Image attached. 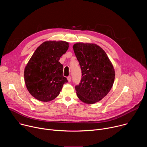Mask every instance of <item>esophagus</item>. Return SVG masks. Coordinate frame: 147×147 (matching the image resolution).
I'll return each instance as SVG.
<instances>
[{"mask_svg":"<svg viewBox=\"0 0 147 147\" xmlns=\"http://www.w3.org/2000/svg\"><path fill=\"white\" fill-rule=\"evenodd\" d=\"M67 80H68L69 82H70V81H71V77H70V76H68V77H67Z\"/></svg>","mask_w":147,"mask_h":147,"instance_id":"obj_1","label":"esophagus"}]
</instances>
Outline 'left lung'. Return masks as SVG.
Masks as SVG:
<instances>
[{"mask_svg": "<svg viewBox=\"0 0 147 147\" xmlns=\"http://www.w3.org/2000/svg\"><path fill=\"white\" fill-rule=\"evenodd\" d=\"M82 73L79 85L75 87L83 102H99L111 90L115 77L113 66L107 53L94 44L76 43L73 47Z\"/></svg>", "mask_w": 147, "mask_h": 147, "instance_id": "left-lung-1", "label": "left lung"}]
</instances>
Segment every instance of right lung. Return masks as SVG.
I'll return each mask as SVG.
<instances>
[{
  "instance_id": "right-lung-1",
  "label": "right lung",
  "mask_w": 147,
  "mask_h": 147,
  "mask_svg": "<svg viewBox=\"0 0 147 147\" xmlns=\"http://www.w3.org/2000/svg\"><path fill=\"white\" fill-rule=\"evenodd\" d=\"M68 49L67 42L49 40L34 52L25 67L24 76L26 87L35 99L42 102L54 99L68 82L59 61Z\"/></svg>"
}]
</instances>
